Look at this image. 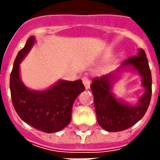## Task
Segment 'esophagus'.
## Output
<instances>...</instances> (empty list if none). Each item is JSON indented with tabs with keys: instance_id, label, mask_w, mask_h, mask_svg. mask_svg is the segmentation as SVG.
Wrapping results in <instances>:
<instances>
[{
	"instance_id": "1",
	"label": "esophagus",
	"mask_w": 160,
	"mask_h": 160,
	"mask_svg": "<svg viewBox=\"0 0 160 160\" xmlns=\"http://www.w3.org/2000/svg\"><path fill=\"white\" fill-rule=\"evenodd\" d=\"M82 81H83V85L85 86V88H86V89H89L90 85H91V81H90L89 78L86 77H83V78H82Z\"/></svg>"
}]
</instances>
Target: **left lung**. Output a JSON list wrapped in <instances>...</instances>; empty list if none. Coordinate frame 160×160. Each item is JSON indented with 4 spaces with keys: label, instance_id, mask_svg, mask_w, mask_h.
<instances>
[{
    "label": "left lung",
    "instance_id": "8db88e82",
    "mask_svg": "<svg viewBox=\"0 0 160 160\" xmlns=\"http://www.w3.org/2000/svg\"><path fill=\"white\" fill-rule=\"evenodd\" d=\"M132 67L142 78L144 93L136 105H128L118 100L111 92L112 80L117 76L109 74L92 79L91 90L94 98V107L98 124L108 132H120L128 129L142 118L150 105L151 98V73L145 52L140 49L138 55L123 62L120 68Z\"/></svg>",
    "mask_w": 160,
    "mask_h": 160
}]
</instances>
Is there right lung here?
I'll use <instances>...</instances> for the list:
<instances>
[{
  "mask_svg": "<svg viewBox=\"0 0 160 160\" xmlns=\"http://www.w3.org/2000/svg\"><path fill=\"white\" fill-rule=\"evenodd\" d=\"M34 43V37L30 36L15 58L9 80L12 103L28 125L48 133L58 132L70 123L73 103L85 87L81 80H60L45 91H32L25 86L19 77V63Z\"/></svg>",
  "mask_w": 160,
  "mask_h": 160,
  "instance_id": "1",
  "label": "right lung"
}]
</instances>
